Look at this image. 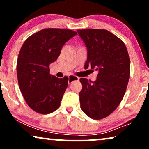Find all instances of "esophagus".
Wrapping results in <instances>:
<instances>
[{"label":"esophagus","instance_id":"obj_1","mask_svg":"<svg viewBox=\"0 0 149 149\" xmlns=\"http://www.w3.org/2000/svg\"><path fill=\"white\" fill-rule=\"evenodd\" d=\"M79 80V78L76 76H73V75H71V76H69V83H71L73 81H76V80Z\"/></svg>","mask_w":149,"mask_h":149}]
</instances>
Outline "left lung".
Listing matches in <instances>:
<instances>
[{
    "mask_svg": "<svg viewBox=\"0 0 149 149\" xmlns=\"http://www.w3.org/2000/svg\"><path fill=\"white\" fill-rule=\"evenodd\" d=\"M88 49L85 69L99 71L92 82L81 78L80 108L89 117L100 120L112 113L123 98L130 74V61L125 43L105 29H79Z\"/></svg>",
    "mask_w": 149,
    "mask_h": 149,
    "instance_id": "1",
    "label": "left lung"
}]
</instances>
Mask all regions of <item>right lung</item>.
<instances>
[{"label": "right lung", "instance_id": "add662e5", "mask_svg": "<svg viewBox=\"0 0 149 149\" xmlns=\"http://www.w3.org/2000/svg\"><path fill=\"white\" fill-rule=\"evenodd\" d=\"M76 34L65 29H44L30 36L22 45L17 62L18 84L34 111L48 114L60 106L69 78L51 75L49 64L57 60L63 45Z\"/></svg>", "mask_w": 149, "mask_h": 149}]
</instances>
